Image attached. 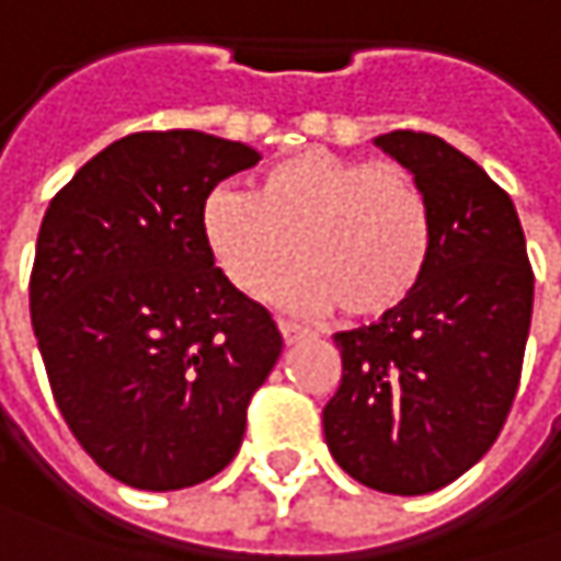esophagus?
<instances>
[{"label":"esophagus","instance_id":"esophagus-1","mask_svg":"<svg viewBox=\"0 0 561 561\" xmlns=\"http://www.w3.org/2000/svg\"><path fill=\"white\" fill-rule=\"evenodd\" d=\"M277 329H280V335H284V341H287V344H297V341L309 339V335H312L309 329H302V325H297V322H287V319H277Z\"/></svg>","mask_w":561,"mask_h":561}]
</instances>
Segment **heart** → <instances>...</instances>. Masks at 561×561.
Returning a JSON list of instances; mask_svg holds the SVG:
<instances>
[{
    "mask_svg": "<svg viewBox=\"0 0 561 561\" xmlns=\"http://www.w3.org/2000/svg\"><path fill=\"white\" fill-rule=\"evenodd\" d=\"M201 239L226 284L259 297L290 264L277 297L351 319H380L409 300L434 242L431 204L399 162L300 149L252 181V194L214 187L201 204Z\"/></svg>",
    "mask_w": 561,
    "mask_h": 561,
    "instance_id": "heart-1",
    "label": "heart"
}]
</instances>
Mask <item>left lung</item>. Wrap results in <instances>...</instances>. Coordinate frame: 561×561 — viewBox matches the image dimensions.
<instances>
[{
    "label": "left lung",
    "instance_id": "1",
    "mask_svg": "<svg viewBox=\"0 0 561 561\" xmlns=\"http://www.w3.org/2000/svg\"><path fill=\"white\" fill-rule=\"evenodd\" d=\"M377 146L427 194L434 242L415 294L339 332L322 412L341 469L386 495H427L482 460L517 396L534 271L511 197L450 142L392 130Z\"/></svg>",
    "mask_w": 561,
    "mask_h": 561
}]
</instances>
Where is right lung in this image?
Here are the masks:
<instances>
[{"mask_svg": "<svg viewBox=\"0 0 561 561\" xmlns=\"http://www.w3.org/2000/svg\"><path fill=\"white\" fill-rule=\"evenodd\" d=\"M261 156L201 130L111 142L50 201L31 325L57 409L107 476L175 492L226 469L284 339L226 284L201 204Z\"/></svg>", "mask_w": 561, "mask_h": 561, "instance_id": "1", "label": "right lung"}]
</instances>
